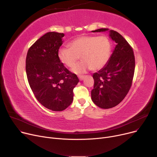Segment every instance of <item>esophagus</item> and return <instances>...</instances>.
<instances>
[{
  "mask_svg": "<svg viewBox=\"0 0 157 157\" xmlns=\"http://www.w3.org/2000/svg\"><path fill=\"white\" fill-rule=\"evenodd\" d=\"M85 76H79V79L80 80V81H82V80H83V79L85 78Z\"/></svg>",
  "mask_w": 157,
  "mask_h": 157,
  "instance_id": "obj_1",
  "label": "esophagus"
}]
</instances>
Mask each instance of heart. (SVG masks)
Here are the masks:
<instances>
[{
  "label": "heart",
  "instance_id": "heart-1",
  "mask_svg": "<svg viewBox=\"0 0 157 157\" xmlns=\"http://www.w3.org/2000/svg\"><path fill=\"white\" fill-rule=\"evenodd\" d=\"M70 48H62L58 52L60 61L69 67H72L79 59L82 62L72 69V72L81 74L92 69H102L108 62L112 45L105 36H81L72 40L69 44Z\"/></svg>",
  "mask_w": 157,
  "mask_h": 157
}]
</instances>
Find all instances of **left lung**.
I'll return each instance as SVG.
<instances>
[{"mask_svg":"<svg viewBox=\"0 0 157 157\" xmlns=\"http://www.w3.org/2000/svg\"><path fill=\"white\" fill-rule=\"evenodd\" d=\"M108 31L109 37L116 46L104 67L93 74L94 89L91 92L93 102L102 109L119 104L128 94L135 70V58L132 48L118 32L108 29L92 31Z\"/></svg>","mask_w":157,"mask_h":157,"instance_id":"obj_1","label":"left lung"}]
</instances>
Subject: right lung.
Listing matches in <instances>:
<instances>
[{
	"label": "right lung",
	"mask_w": 157,
	"mask_h": 157,
	"mask_svg": "<svg viewBox=\"0 0 157 157\" xmlns=\"http://www.w3.org/2000/svg\"><path fill=\"white\" fill-rule=\"evenodd\" d=\"M63 36V33H46L29 48L26 58L27 76L33 93L41 104L54 111H62L71 104L73 89L79 82L58 56Z\"/></svg>",
	"instance_id": "add662e5"
}]
</instances>
